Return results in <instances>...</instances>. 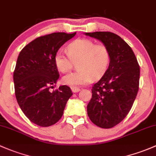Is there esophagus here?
Listing matches in <instances>:
<instances>
[{
  "mask_svg": "<svg viewBox=\"0 0 156 156\" xmlns=\"http://www.w3.org/2000/svg\"><path fill=\"white\" fill-rule=\"evenodd\" d=\"M81 90V89L78 87H72V91L73 92V93H78V92H79Z\"/></svg>",
  "mask_w": 156,
  "mask_h": 156,
  "instance_id": "esophagus-1",
  "label": "esophagus"
}]
</instances>
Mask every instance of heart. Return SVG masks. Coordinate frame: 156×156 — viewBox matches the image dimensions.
<instances>
[{
	"label": "heart",
	"instance_id": "b5f03b06",
	"mask_svg": "<svg viewBox=\"0 0 156 156\" xmlns=\"http://www.w3.org/2000/svg\"><path fill=\"white\" fill-rule=\"evenodd\" d=\"M111 60V52L106 45L96 43L89 39H78L67 46V53L57 51L54 62L60 72L66 73L78 62L76 72L65 75L62 81L66 85L78 87L86 85L101 78L107 71Z\"/></svg>",
	"mask_w": 156,
	"mask_h": 156
}]
</instances>
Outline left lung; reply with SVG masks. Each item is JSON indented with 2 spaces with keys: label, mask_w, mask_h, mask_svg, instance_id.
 <instances>
[{
  "label": "left lung",
  "mask_w": 156,
  "mask_h": 156,
  "mask_svg": "<svg viewBox=\"0 0 156 156\" xmlns=\"http://www.w3.org/2000/svg\"><path fill=\"white\" fill-rule=\"evenodd\" d=\"M109 48L107 71L92 87L87 105L88 117L95 125L111 129L123 120L132 108L139 90L140 66L131 47L111 32L86 33Z\"/></svg>",
  "instance_id": "8db88e82"
}]
</instances>
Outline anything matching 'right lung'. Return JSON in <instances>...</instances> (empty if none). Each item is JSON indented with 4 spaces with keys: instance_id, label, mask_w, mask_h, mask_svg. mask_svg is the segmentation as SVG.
Instances as JSON below:
<instances>
[{
    "instance_id": "right-lung-1",
    "label": "right lung",
    "mask_w": 156,
    "mask_h": 156,
    "mask_svg": "<svg viewBox=\"0 0 156 156\" xmlns=\"http://www.w3.org/2000/svg\"><path fill=\"white\" fill-rule=\"evenodd\" d=\"M75 34L59 32L37 37L18 57L13 73L16 99L26 117L39 126L48 127L58 122L73 96L66 85L51 89L60 76L54 62L55 54Z\"/></svg>"
}]
</instances>
